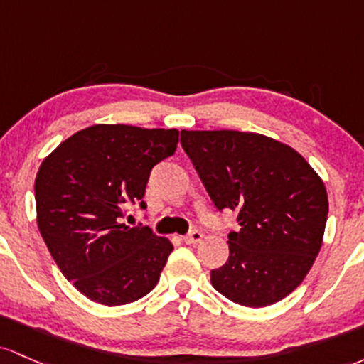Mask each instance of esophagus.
<instances>
[{"instance_id":"obj_1","label":"esophagus","mask_w":364,"mask_h":364,"mask_svg":"<svg viewBox=\"0 0 364 364\" xmlns=\"http://www.w3.org/2000/svg\"><path fill=\"white\" fill-rule=\"evenodd\" d=\"M201 240H203V234L199 230H193L189 235L183 237V242L191 244V246H196V244H199Z\"/></svg>"}]
</instances>
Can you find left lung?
<instances>
[{"label": "left lung", "instance_id": "8db88e82", "mask_svg": "<svg viewBox=\"0 0 364 364\" xmlns=\"http://www.w3.org/2000/svg\"><path fill=\"white\" fill-rule=\"evenodd\" d=\"M182 148L218 210L237 211L230 256L211 284L232 303L263 308L311 270L328 215L325 183L291 146L256 132L182 130Z\"/></svg>", "mask_w": 364, "mask_h": 364}]
</instances>
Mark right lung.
Listing matches in <instances>:
<instances>
[{
    "mask_svg": "<svg viewBox=\"0 0 364 364\" xmlns=\"http://www.w3.org/2000/svg\"><path fill=\"white\" fill-rule=\"evenodd\" d=\"M177 142V129L97 124L65 139L41 163L39 232L65 279L94 303H134L160 280L173 246L148 227L125 225L122 216L144 198L151 168Z\"/></svg>",
    "mask_w": 364,
    "mask_h": 364,
    "instance_id": "obj_1",
    "label": "right lung"
}]
</instances>
